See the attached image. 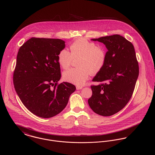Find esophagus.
I'll list each match as a JSON object with an SVG mask.
<instances>
[{
    "label": "esophagus",
    "mask_w": 155,
    "mask_h": 155,
    "mask_svg": "<svg viewBox=\"0 0 155 155\" xmlns=\"http://www.w3.org/2000/svg\"><path fill=\"white\" fill-rule=\"evenodd\" d=\"M83 87L81 86H76V89L79 90V89H81Z\"/></svg>",
    "instance_id": "1"
}]
</instances>
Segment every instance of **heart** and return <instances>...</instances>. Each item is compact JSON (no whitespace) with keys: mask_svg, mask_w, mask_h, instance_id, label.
Instances as JSON below:
<instances>
[{"mask_svg":"<svg viewBox=\"0 0 155 155\" xmlns=\"http://www.w3.org/2000/svg\"><path fill=\"white\" fill-rule=\"evenodd\" d=\"M70 52L61 49L58 54V61L64 69L70 67L73 60L79 59L78 68H70L63 73V79L76 85H82L88 79L90 73L96 74L104 66L106 61L105 50L94 42L80 38L70 46Z\"/></svg>","mask_w":155,"mask_h":155,"instance_id":"heart-1","label":"heart"}]
</instances>
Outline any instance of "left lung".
<instances>
[{"label":"left lung","mask_w":155,"mask_h":155,"mask_svg":"<svg viewBox=\"0 0 155 155\" xmlns=\"http://www.w3.org/2000/svg\"><path fill=\"white\" fill-rule=\"evenodd\" d=\"M106 45V61L92 79L88 99L91 109L98 114L110 116L121 110L133 95L139 74V66L133 44L123 36L113 35L91 39Z\"/></svg>","instance_id":"obj_1"}]
</instances>
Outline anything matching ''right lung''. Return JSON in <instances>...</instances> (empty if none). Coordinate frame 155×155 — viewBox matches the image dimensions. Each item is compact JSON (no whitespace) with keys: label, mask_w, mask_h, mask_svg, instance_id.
<instances>
[{"label":"right lung","mask_w":155,"mask_h":155,"mask_svg":"<svg viewBox=\"0 0 155 155\" xmlns=\"http://www.w3.org/2000/svg\"><path fill=\"white\" fill-rule=\"evenodd\" d=\"M64 43L60 39L31 38L18 52L14 88L25 107L41 117L60 113L76 90L70 83L58 84L61 74L58 54Z\"/></svg>","instance_id":"right-lung-1"}]
</instances>
